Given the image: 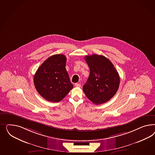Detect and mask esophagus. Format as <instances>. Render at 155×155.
<instances>
[{
	"label": "esophagus",
	"instance_id": "esophagus-1",
	"mask_svg": "<svg viewBox=\"0 0 155 155\" xmlns=\"http://www.w3.org/2000/svg\"><path fill=\"white\" fill-rule=\"evenodd\" d=\"M75 86L77 87H80L81 86V85L80 84H75Z\"/></svg>",
	"mask_w": 155,
	"mask_h": 155
}]
</instances>
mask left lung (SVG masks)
<instances>
[{"label":"left lung","instance_id":"left-lung-1","mask_svg":"<svg viewBox=\"0 0 155 155\" xmlns=\"http://www.w3.org/2000/svg\"><path fill=\"white\" fill-rule=\"evenodd\" d=\"M90 75L83 90L90 101L96 104L105 103L117 92L120 77L113 63L102 55L86 56Z\"/></svg>","mask_w":155,"mask_h":155}]
</instances>
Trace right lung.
I'll return each mask as SVG.
<instances>
[{
    "mask_svg": "<svg viewBox=\"0 0 155 155\" xmlns=\"http://www.w3.org/2000/svg\"><path fill=\"white\" fill-rule=\"evenodd\" d=\"M66 62L64 54L53 55L42 63L34 75L36 89L48 101H61L73 87L66 70Z\"/></svg>",
    "mask_w": 155,
    "mask_h": 155,
    "instance_id": "right-lung-1",
    "label": "right lung"
}]
</instances>
